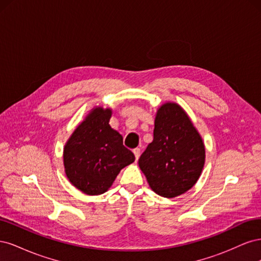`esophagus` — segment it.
<instances>
[{"instance_id":"esophagus-1","label":"esophagus","mask_w":261,"mask_h":261,"mask_svg":"<svg viewBox=\"0 0 261 261\" xmlns=\"http://www.w3.org/2000/svg\"><path fill=\"white\" fill-rule=\"evenodd\" d=\"M133 152H134V154H135V158H136V161L138 160V158H139V155H140V149L139 148H135L133 150Z\"/></svg>"}]
</instances>
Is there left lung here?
Segmentation results:
<instances>
[{
  "instance_id": "8db88e82",
  "label": "left lung",
  "mask_w": 261,
  "mask_h": 261,
  "mask_svg": "<svg viewBox=\"0 0 261 261\" xmlns=\"http://www.w3.org/2000/svg\"><path fill=\"white\" fill-rule=\"evenodd\" d=\"M204 146L187 114L176 103H165L154 120L153 140L138 164L152 191L173 198L191 189L204 164Z\"/></svg>"
}]
</instances>
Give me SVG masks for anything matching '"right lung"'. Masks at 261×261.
<instances>
[{"mask_svg":"<svg viewBox=\"0 0 261 261\" xmlns=\"http://www.w3.org/2000/svg\"><path fill=\"white\" fill-rule=\"evenodd\" d=\"M111 113L110 109H93L64 148L66 175L87 195L107 192L120 171L135 161L121 134L109 125Z\"/></svg>","mask_w":261,"mask_h":261,"instance_id":"right-lung-1","label":"right lung"}]
</instances>
